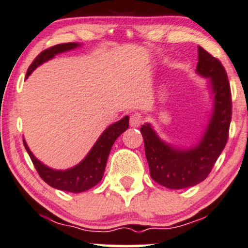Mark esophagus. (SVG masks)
Returning a JSON list of instances; mask_svg holds the SVG:
<instances>
[{
  "label": "esophagus",
  "instance_id": "34e87169",
  "mask_svg": "<svg viewBox=\"0 0 248 248\" xmlns=\"http://www.w3.org/2000/svg\"><path fill=\"white\" fill-rule=\"evenodd\" d=\"M142 122H143V117L140 113H133L130 115L129 124L131 127H134V128L140 127V124H142Z\"/></svg>",
  "mask_w": 248,
  "mask_h": 248
}]
</instances>
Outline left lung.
I'll use <instances>...</instances> for the list:
<instances>
[{
  "label": "left lung",
  "instance_id": "8db88e82",
  "mask_svg": "<svg viewBox=\"0 0 248 248\" xmlns=\"http://www.w3.org/2000/svg\"><path fill=\"white\" fill-rule=\"evenodd\" d=\"M197 73L209 78L214 108L205 134L197 145L177 149L164 140L150 124L140 127L152 180L168 189L194 186L208 176L229 137L232 102L227 72L221 62L198 46Z\"/></svg>",
  "mask_w": 248,
  "mask_h": 248
}]
</instances>
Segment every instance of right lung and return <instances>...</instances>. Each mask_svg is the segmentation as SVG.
I'll list each match as a JSON object with an SVG mask.
<instances>
[{"label":"right lung","mask_w":248,"mask_h":248,"mask_svg":"<svg viewBox=\"0 0 248 248\" xmlns=\"http://www.w3.org/2000/svg\"><path fill=\"white\" fill-rule=\"evenodd\" d=\"M79 46V43L74 42L62 43V45L50 46V48L43 50L34 59L32 64L30 65L26 73V78L37 66H40L43 62H48L49 59L54 58L56 55L75 49ZM128 126H129V117L126 115L121 120H119L118 122H115V124L106 128L104 133L99 136V139L97 140L95 145L93 146V149L90 150L86 158L79 165L74 166V167L70 169H66V170H56V169L49 168L48 166L43 165L42 162L37 160L35 156L33 155V153L28 149L25 140L24 145L27 153L30 155L31 160H32L34 167H35L37 173H39L40 177L46 184L55 187V189L66 191V192L79 193L92 189L93 186H95L97 183L101 182L112 145H113L115 140L124 130L128 129Z\"/></svg>","instance_id":"1"}]
</instances>
